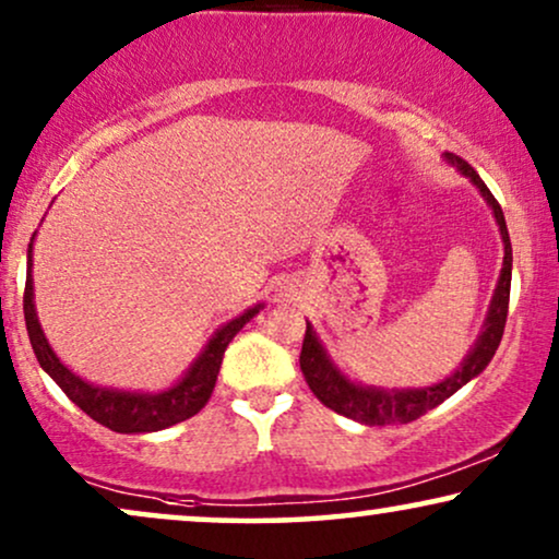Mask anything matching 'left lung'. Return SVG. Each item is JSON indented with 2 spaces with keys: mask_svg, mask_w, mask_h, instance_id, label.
<instances>
[{
  "mask_svg": "<svg viewBox=\"0 0 559 559\" xmlns=\"http://www.w3.org/2000/svg\"><path fill=\"white\" fill-rule=\"evenodd\" d=\"M449 162H454V165L479 188V193L485 195V201L490 203L492 214H496V222L500 227V235H503V245H506L503 271H500L496 296H492L485 332L479 335L475 350L469 353L467 361L462 364V369L451 373L447 381H441V384L436 386H426V390H402V392L392 390L390 392V390H373V386L353 384V381L345 379L343 373L328 361L322 345L317 343L312 324L307 322L299 364L309 390L314 392V397L320 400L324 407L335 409L337 415H345V418L350 420L364 423V426H402V423L418 420L420 415L428 413V409L441 405V402L449 400L456 390H462L469 379H475L477 373L490 364V358L496 356L500 337H503L508 299H511V263H513L511 237H508V229H506L503 209H500L496 195L490 193V188L479 180V175L467 165V162L456 157V154H449Z\"/></svg>",
  "mask_w": 559,
  "mask_h": 559,
  "instance_id": "8db88e82",
  "label": "left lung"
}]
</instances>
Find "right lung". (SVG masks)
I'll return each instance as SVG.
<instances>
[{
	"instance_id": "right-lung-1",
	"label": "right lung",
	"mask_w": 559,
	"mask_h": 559,
	"mask_svg": "<svg viewBox=\"0 0 559 559\" xmlns=\"http://www.w3.org/2000/svg\"><path fill=\"white\" fill-rule=\"evenodd\" d=\"M31 250H27V278H25V294H23V312H25V328L31 345L35 350V358L44 366L56 384L61 386L63 394L82 407L92 420L100 426L116 430V433H152V430H162L193 418L206 405L211 392H214L218 369H222V358L231 337L245 328L252 317L258 314L260 307L247 309L237 320L224 324L222 330L211 337L206 350L198 356L193 369L186 373V379L178 381L173 390L159 394H131V392H116L103 390V386H92L63 366L51 345L46 343L44 330H40L38 317H35L33 307V278H31Z\"/></svg>"
}]
</instances>
